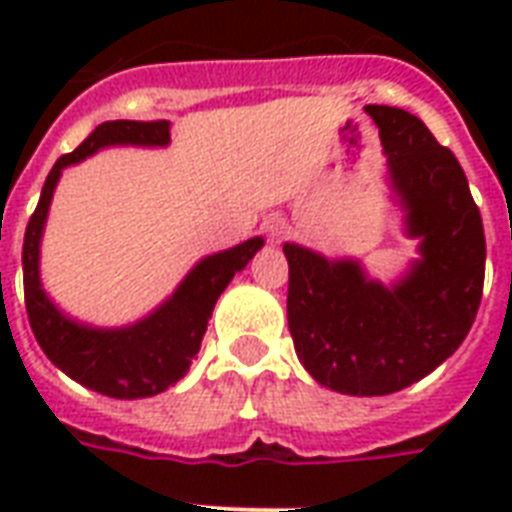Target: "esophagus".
<instances>
[{"label": "esophagus", "instance_id": "34e87169", "mask_svg": "<svg viewBox=\"0 0 512 512\" xmlns=\"http://www.w3.org/2000/svg\"><path fill=\"white\" fill-rule=\"evenodd\" d=\"M263 231L268 239H281V236L287 233V223H284L281 217H268L263 223Z\"/></svg>", "mask_w": 512, "mask_h": 512}]
</instances>
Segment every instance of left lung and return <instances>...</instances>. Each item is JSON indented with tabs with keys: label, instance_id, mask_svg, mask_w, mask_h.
<instances>
[{
	"label": "left lung",
	"instance_id": "8db88e82",
	"mask_svg": "<svg viewBox=\"0 0 512 512\" xmlns=\"http://www.w3.org/2000/svg\"><path fill=\"white\" fill-rule=\"evenodd\" d=\"M366 111L380 127L422 260L388 289L350 260L329 263L284 244L287 319L313 380L348 396H388L444 364L468 337L484 295L486 239L457 156L404 108Z\"/></svg>",
	"mask_w": 512,
	"mask_h": 512
}]
</instances>
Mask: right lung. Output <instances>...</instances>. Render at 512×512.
Listing matches in <instances>:
<instances>
[{
  "mask_svg": "<svg viewBox=\"0 0 512 512\" xmlns=\"http://www.w3.org/2000/svg\"><path fill=\"white\" fill-rule=\"evenodd\" d=\"M114 143L167 146L170 122H103L84 138L82 146L60 156L44 180L34 215L28 217L23 236V295L28 324L39 348L71 380L111 398H146L167 390L188 372L191 358L201 348V337L207 332V321L217 297L228 287V281L255 257L257 249L263 247V239H249L239 247L201 260L185 276L175 295L135 327L92 329L66 319L47 300L39 284V239L44 220L60 170Z\"/></svg>",
  "mask_w": 512,
  "mask_h": 512,
  "instance_id": "1",
  "label": "right lung"
}]
</instances>
